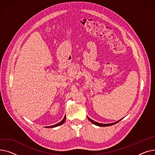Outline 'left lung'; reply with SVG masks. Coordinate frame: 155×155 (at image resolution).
<instances>
[{
	"instance_id": "obj_1",
	"label": "left lung",
	"mask_w": 155,
	"mask_h": 155,
	"mask_svg": "<svg viewBox=\"0 0 155 155\" xmlns=\"http://www.w3.org/2000/svg\"><path fill=\"white\" fill-rule=\"evenodd\" d=\"M87 118H88V119L90 120L91 123H92V124H95V125H96V126H101V127H105V126H112V125H114V124H116L117 123H118L119 121H120V120H118V121H117V122H116V123H110V124H102V123H97V122H95V121H94V120H92L91 118H89L88 117H87Z\"/></svg>"
}]
</instances>
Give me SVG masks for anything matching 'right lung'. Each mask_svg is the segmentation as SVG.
Segmentation results:
<instances>
[{"label": "right lung", "instance_id": "right-lung-1", "mask_svg": "<svg viewBox=\"0 0 155 155\" xmlns=\"http://www.w3.org/2000/svg\"><path fill=\"white\" fill-rule=\"evenodd\" d=\"M65 119H66V116H65L64 117L63 119V120H62L61 122H60L59 123L56 124H55V125H53V126H48V127H47V128H49V127L52 128V127H56V126H60V125H61V124H63L64 123V122L65 121Z\"/></svg>", "mask_w": 155, "mask_h": 155}]
</instances>
